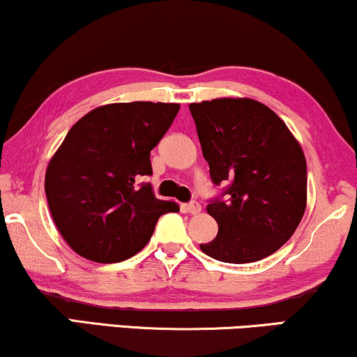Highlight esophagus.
<instances>
[{
    "mask_svg": "<svg viewBox=\"0 0 357 357\" xmlns=\"http://www.w3.org/2000/svg\"><path fill=\"white\" fill-rule=\"evenodd\" d=\"M183 208H185V211L190 213V215H197V213L202 211V205L198 202H190Z\"/></svg>",
    "mask_w": 357,
    "mask_h": 357,
    "instance_id": "esophagus-1",
    "label": "esophagus"
}]
</instances>
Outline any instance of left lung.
Wrapping results in <instances>:
<instances>
[{
  "label": "left lung",
  "instance_id": "obj_1",
  "mask_svg": "<svg viewBox=\"0 0 357 357\" xmlns=\"http://www.w3.org/2000/svg\"><path fill=\"white\" fill-rule=\"evenodd\" d=\"M211 182L226 183L206 211L218 234L200 249L216 261L256 262L295 233L307 206V162L297 139L266 105L218 98L190 105Z\"/></svg>",
  "mask_w": 357,
  "mask_h": 357
}]
</instances>
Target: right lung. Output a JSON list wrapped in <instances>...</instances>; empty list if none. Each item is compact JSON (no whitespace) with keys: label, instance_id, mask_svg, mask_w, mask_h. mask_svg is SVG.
Here are the masks:
<instances>
[{"label":"right lung","instance_id":"obj_1","mask_svg":"<svg viewBox=\"0 0 357 357\" xmlns=\"http://www.w3.org/2000/svg\"><path fill=\"white\" fill-rule=\"evenodd\" d=\"M177 103L105 105L67 132L47 165L45 197L54 223L77 254L121 262L149 243L157 220L178 205L155 198L151 151L169 131Z\"/></svg>","mask_w":357,"mask_h":357}]
</instances>
